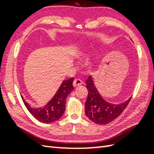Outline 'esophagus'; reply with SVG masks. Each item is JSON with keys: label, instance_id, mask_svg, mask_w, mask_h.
<instances>
[{"label": "esophagus", "instance_id": "esophagus-1", "mask_svg": "<svg viewBox=\"0 0 154 154\" xmlns=\"http://www.w3.org/2000/svg\"><path fill=\"white\" fill-rule=\"evenodd\" d=\"M83 83V81H81V79H75L73 81V87H79L81 85H82Z\"/></svg>", "mask_w": 154, "mask_h": 154}]
</instances>
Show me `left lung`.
Masks as SVG:
<instances>
[{"label":"left lung","instance_id":"8db88e82","mask_svg":"<svg viewBox=\"0 0 154 154\" xmlns=\"http://www.w3.org/2000/svg\"><path fill=\"white\" fill-rule=\"evenodd\" d=\"M88 89L87 99L85 103V114L93 122L99 124H107L119 117L128 104L131 97L126 102L114 104L106 102L96 89L92 77L86 81Z\"/></svg>","mask_w":154,"mask_h":154}]
</instances>
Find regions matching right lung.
Listing matches in <instances>:
<instances>
[{
	"instance_id": "1",
	"label": "right lung",
	"mask_w": 154,
	"mask_h": 154,
	"mask_svg": "<svg viewBox=\"0 0 154 154\" xmlns=\"http://www.w3.org/2000/svg\"><path fill=\"white\" fill-rule=\"evenodd\" d=\"M73 77H72L63 81L54 97L44 107H32L21 95L23 102L29 112L38 121L47 124L55 122L60 119L65 112L66 98L73 90Z\"/></svg>"
}]
</instances>
